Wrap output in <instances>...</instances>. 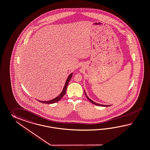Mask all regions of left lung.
<instances>
[{"mask_svg": "<svg viewBox=\"0 0 150 150\" xmlns=\"http://www.w3.org/2000/svg\"><path fill=\"white\" fill-rule=\"evenodd\" d=\"M84 93H85V95L86 96V97H87V98L88 99V100L90 101V102H91L93 104H94V105H97V106H102V107H108V106H110L109 105H101V104H99V103H95V102H94L93 101H92L91 99H89V98L88 97V96L86 94V92L84 91Z\"/></svg>", "mask_w": 150, "mask_h": 150, "instance_id": "1", "label": "left lung"}]
</instances>
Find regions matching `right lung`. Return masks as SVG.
Instances as JSON below:
<instances>
[{
  "label": "right lung",
  "instance_id": "1",
  "mask_svg": "<svg viewBox=\"0 0 150 150\" xmlns=\"http://www.w3.org/2000/svg\"><path fill=\"white\" fill-rule=\"evenodd\" d=\"M72 75H73V74H70L69 75V76L68 77V79H67V80L66 81V83H65V85H64V87L63 88V91L61 92V93L57 97H56L55 99H52V100H50V101H39V100H38V101L40 102H42V103H47V104H52V103H55V102L59 101L61 99H62L63 96L65 95L66 89H67V88L68 84L70 80V79H71V78L72 77Z\"/></svg>",
  "mask_w": 150,
  "mask_h": 150
}]
</instances>
